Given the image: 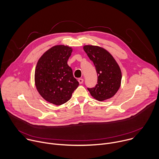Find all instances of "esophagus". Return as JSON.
Listing matches in <instances>:
<instances>
[{
	"instance_id": "34e87169",
	"label": "esophagus",
	"mask_w": 159,
	"mask_h": 159,
	"mask_svg": "<svg viewBox=\"0 0 159 159\" xmlns=\"http://www.w3.org/2000/svg\"><path fill=\"white\" fill-rule=\"evenodd\" d=\"M78 81H79V84H82V83L84 82V79H79Z\"/></svg>"
}]
</instances>
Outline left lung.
<instances>
[{"instance_id": "8db88e82", "label": "left lung", "mask_w": 159, "mask_h": 159, "mask_svg": "<svg viewBox=\"0 0 159 159\" xmlns=\"http://www.w3.org/2000/svg\"><path fill=\"white\" fill-rule=\"evenodd\" d=\"M83 48L93 61L98 74V84L94 88L87 89L90 95L99 101L112 98L118 92L121 83L122 74L118 63L102 47L84 45Z\"/></svg>"}]
</instances>
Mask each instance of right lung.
Masks as SVG:
<instances>
[{"label": "right lung", "mask_w": 159, "mask_h": 159, "mask_svg": "<svg viewBox=\"0 0 159 159\" xmlns=\"http://www.w3.org/2000/svg\"><path fill=\"white\" fill-rule=\"evenodd\" d=\"M73 49L55 45L39 58L34 72V84L40 96L47 102L60 106L70 100L79 85L67 64Z\"/></svg>", "instance_id": "obj_1"}]
</instances>
